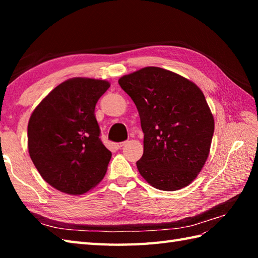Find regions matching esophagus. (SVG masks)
Returning a JSON list of instances; mask_svg holds the SVG:
<instances>
[{"label": "esophagus", "mask_w": 258, "mask_h": 258, "mask_svg": "<svg viewBox=\"0 0 258 258\" xmlns=\"http://www.w3.org/2000/svg\"><path fill=\"white\" fill-rule=\"evenodd\" d=\"M126 144H127V142H122V143H116V144H115V147H116V149L118 150V149H120V147L125 146Z\"/></svg>", "instance_id": "esophagus-1"}]
</instances>
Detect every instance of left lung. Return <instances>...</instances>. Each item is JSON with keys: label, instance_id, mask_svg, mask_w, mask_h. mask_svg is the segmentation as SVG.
Wrapping results in <instances>:
<instances>
[{"label": "left lung", "instance_id": "8db88e82", "mask_svg": "<svg viewBox=\"0 0 258 258\" xmlns=\"http://www.w3.org/2000/svg\"><path fill=\"white\" fill-rule=\"evenodd\" d=\"M138 108L144 152L136 162L153 187L177 190L199 175L208 157L214 118L203 92L171 71L149 67L118 80Z\"/></svg>", "mask_w": 258, "mask_h": 258}]
</instances>
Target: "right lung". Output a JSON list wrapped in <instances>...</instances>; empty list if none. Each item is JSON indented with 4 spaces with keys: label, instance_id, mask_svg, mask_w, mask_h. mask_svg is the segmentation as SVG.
<instances>
[{
    "label": "right lung",
    "instance_id": "1",
    "mask_svg": "<svg viewBox=\"0 0 258 258\" xmlns=\"http://www.w3.org/2000/svg\"><path fill=\"white\" fill-rule=\"evenodd\" d=\"M108 87L103 80H68L31 115L27 125L31 160L43 179L63 193L84 194L106 173L112 153L100 139L95 105Z\"/></svg>",
    "mask_w": 258,
    "mask_h": 258
}]
</instances>
